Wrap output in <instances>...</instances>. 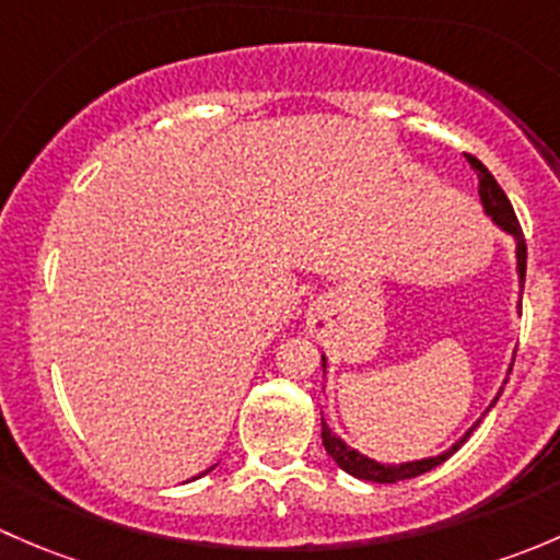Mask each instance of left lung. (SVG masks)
Masks as SVG:
<instances>
[{
    "mask_svg": "<svg viewBox=\"0 0 560 560\" xmlns=\"http://www.w3.org/2000/svg\"><path fill=\"white\" fill-rule=\"evenodd\" d=\"M466 160H468V165H471L479 175V200H482L488 217H493V222L501 224L506 233L515 235V241H517V273H521V287H523L525 284V238H523L521 222H517V217H515V208H512L510 197L504 195V189L499 186V180L490 175L488 167H485L482 162L477 160V156L466 154ZM322 369H325V358H322ZM499 395H495V400H499ZM495 400H493V404H495ZM474 428H477V425H474ZM474 428H471V431H474ZM471 431H468L466 436L460 439V442L453 444V450H447V453H442L436 457H425V460L400 463V466H385V463H376V460H371V457L360 455L358 450H352L349 444H343L341 439L336 436V433H330V428H327L325 422H322V444H325L327 455H330L332 460H336L338 466L343 468V471L352 474V477L365 479V482H398V479L420 477V474H425V471H431V468L442 466V463L447 460L450 455H455L457 450H460V444L466 442L468 436H471Z\"/></svg>",
    "mask_w": 560,
    "mask_h": 560,
    "instance_id": "1",
    "label": "left lung"
}]
</instances>
